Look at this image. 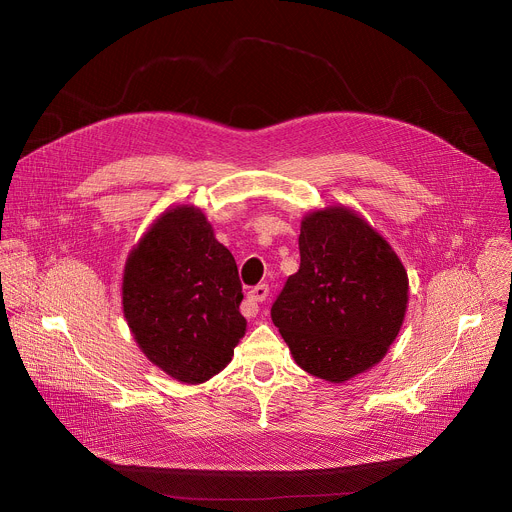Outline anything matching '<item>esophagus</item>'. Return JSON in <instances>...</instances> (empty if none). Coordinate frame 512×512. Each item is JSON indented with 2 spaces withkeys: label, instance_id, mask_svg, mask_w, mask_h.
I'll use <instances>...</instances> for the list:
<instances>
[{
  "label": "esophagus",
  "instance_id": "obj_1",
  "mask_svg": "<svg viewBox=\"0 0 512 512\" xmlns=\"http://www.w3.org/2000/svg\"><path fill=\"white\" fill-rule=\"evenodd\" d=\"M267 294H269V287H267L265 283H259V285H255L253 289H249L247 302H249V304H253V310H251V314H249V316H255V314L259 312L257 304H259V302H263V300L267 298Z\"/></svg>",
  "mask_w": 512,
  "mask_h": 512
}]
</instances>
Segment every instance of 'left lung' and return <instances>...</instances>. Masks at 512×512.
Here are the masks:
<instances>
[{
    "label": "left lung",
    "mask_w": 512,
    "mask_h": 512,
    "mask_svg": "<svg viewBox=\"0 0 512 512\" xmlns=\"http://www.w3.org/2000/svg\"><path fill=\"white\" fill-rule=\"evenodd\" d=\"M409 277L391 243L344 204L302 218L300 269L271 320L306 373L346 383L385 358L407 312Z\"/></svg>",
    "instance_id": "left-lung-1"
}]
</instances>
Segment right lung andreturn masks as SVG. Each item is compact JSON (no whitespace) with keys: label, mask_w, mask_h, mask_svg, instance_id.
Instances as JSON below:
<instances>
[{"label":"right lung","mask_w":512,"mask_h":512,"mask_svg":"<svg viewBox=\"0 0 512 512\" xmlns=\"http://www.w3.org/2000/svg\"><path fill=\"white\" fill-rule=\"evenodd\" d=\"M231 251L194 204L166 208L125 259L121 306L139 350L168 377L198 385L221 373L245 336Z\"/></svg>","instance_id":"obj_1"}]
</instances>
